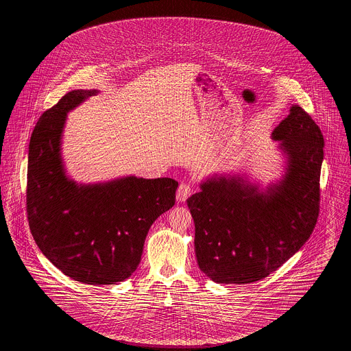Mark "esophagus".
<instances>
[{
	"instance_id": "esophagus-1",
	"label": "esophagus",
	"mask_w": 351,
	"mask_h": 351,
	"mask_svg": "<svg viewBox=\"0 0 351 351\" xmlns=\"http://www.w3.org/2000/svg\"><path fill=\"white\" fill-rule=\"evenodd\" d=\"M192 193V186L191 184L182 183L178 188V192H176V200L183 202L186 200Z\"/></svg>"
}]
</instances>
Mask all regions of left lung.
<instances>
[{
  "label": "left lung",
  "mask_w": 351,
  "mask_h": 351,
  "mask_svg": "<svg viewBox=\"0 0 351 351\" xmlns=\"http://www.w3.org/2000/svg\"><path fill=\"white\" fill-rule=\"evenodd\" d=\"M288 169L267 193L242 179L213 178L186 205L195 221V250L201 271L216 283L265 279L309 239L319 213L324 136L299 105L276 126Z\"/></svg>",
  "instance_id": "obj_1"
}]
</instances>
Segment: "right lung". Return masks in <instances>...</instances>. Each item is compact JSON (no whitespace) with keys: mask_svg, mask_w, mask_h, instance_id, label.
Returning <instances> with one entry per match:
<instances>
[{"mask_svg":"<svg viewBox=\"0 0 351 351\" xmlns=\"http://www.w3.org/2000/svg\"><path fill=\"white\" fill-rule=\"evenodd\" d=\"M96 90H72L47 109L29 146L26 212L34 241L76 282L114 284L138 267L151 225L173 206L178 182L136 179L79 186L62 166L67 112Z\"/></svg>","mask_w":351,"mask_h":351,"instance_id":"1","label":"right lung"}]
</instances>
